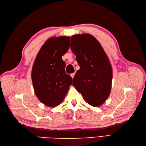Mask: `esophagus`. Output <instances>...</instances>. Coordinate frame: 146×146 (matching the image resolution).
Instances as JSON below:
<instances>
[{
  "label": "esophagus",
  "instance_id": "obj_1",
  "mask_svg": "<svg viewBox=\"0 0 146 146\" xmlns=\"http://www.w3.org/2000/svg\"><path fill=\"white\" fill-rule=\"evenodd\" d=\"M74 76H75V73H72V74H70V76H71V77H72V78H74Z\"/></svg>",
  "mask_w": 146,
  "mask_h": 146
}]
</instances>
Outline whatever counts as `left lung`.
I'll use <instances>...</instances> for the list:
<instances>
[{"instance_id": "obj_1", "label": "left lung", "mask_w": 146, "mask_h": 146, "mask_svg": "<svg viewBox=\"0 0 146 146\" xmlns=\"http://www.w3.org/2000/svg\"><path fill=\"white\" fill-rule=\"evenodd\" d=\"M70 39V48L80 67L72 85L88 104L99 107L111 91V63L99 42L91 35H75Z\"/></svg>"}]
</instances>
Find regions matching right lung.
I'll list each match as a JSON object with an SVG mask.
<instances>
[{
	"label": "right lung",
	"instance_id": "right-lung-1",
	"mask_svg": "<svg viewBox=\"0 0 146 146\" xmlns=\"http://www.w3.org/2000/svg\"><path fill=\"white\" fill-rule=\"evenodd\" d=\"M69 36L52 37L41 47L35 60L32 80L35 93L41 102L55 107L63 101L72 78L65 72L61 57L68 50Z\"/></svg>",
	"mask_w": 146,
	"mask_h": 146
}]
</instances>
